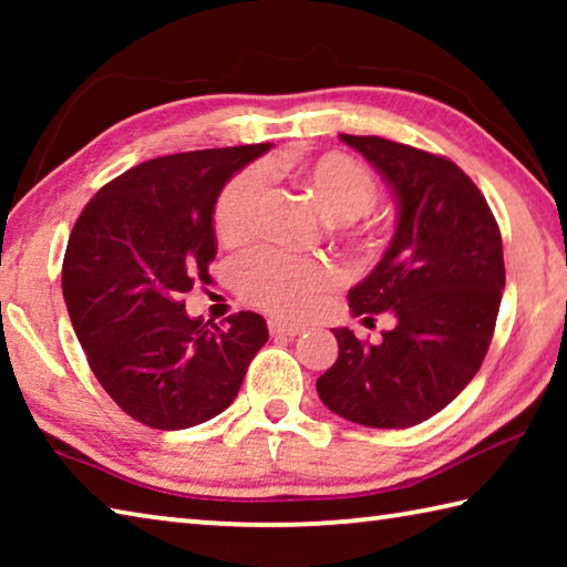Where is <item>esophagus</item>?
Wrapping results in <instances>:
<instances>
[{
  "mask_svg": "<svg viewBox=\"0 0 567 567\" xmlns=\"http://www.w3.org/2000/svg\"><path fill=\"white\" fill-rule=\"evenodd\" d=\"M267 328H270L272 338H297V334L305 332L302 324H292V322H285V320H270V322H267Z\"/></svg>",
  "mask_w": 567,
  "mask_h": 567,
  "instance_id": "obj_1",
  "label": "esophagus"
}]
</instances>
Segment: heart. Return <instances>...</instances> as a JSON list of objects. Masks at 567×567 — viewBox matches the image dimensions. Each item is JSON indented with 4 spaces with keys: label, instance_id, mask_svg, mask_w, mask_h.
Segmentation results:
<instances>
[{
    "label": "heart",
    "instance_id": "heart-1",
    "mask_svg": "<svg viewBox=\"0 0 567 567\" xmlns=\"http://www.w3.org/2000/svg\"><path fill=\"white\" fill-rule=\"evenodd\" d=\"M302 182L330 217L352 219L368 213L378 197L375 177L358 159L328 152L307 159L300 167ZM265 175L260 167L239 172L219 192L213 225L223 243H239L257 225L262 207ZM332 272L318 260H297L272 249H255L235 265L237 292L247 302L265 307L282 318H300L310 312L330 287Z\"/></svg>",
    "mask_w": 567,
    "mask_h": 567
}]
</instances>
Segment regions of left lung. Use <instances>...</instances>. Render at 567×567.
I'll return each instance as SVG.
<instances>
[{
  "instance_id": "obj_1",
  "label": "left lung",
  "mask_w": 567,
  "mask_h": 567,
  "mask_svg": "<svg viewBox=\"0 0 567 567\" xmlns=\"http://www.w3.org/2000/svg\"><path fill=\"white\" fill-rule=\"evenodd\" d=\"M378 169L398 205L390 245L350 310L385 312L378 344L334 328L340 352L318 378L334 415L364 427H412L450 405L491 348L505 290L503 239L483 192L455 162L382 137L340 134Z\"/></svg>"
}]
</instances>
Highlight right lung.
<instances>
[{
	"label": "right lung",
	"instance_id": "add662e5",
	"mask_svg": "<svg viewBox=\"0 0 567 567\" xmlns=\"http://www.w3.org/2000/svg\"><path fill=\"white\" fill-rule=\"evenodd\" d=\"M270 145L182 152L132 167L94 195L70 235L62 292L107 395L142 425L185 430L233 405L267 342L262 315L217 328L182 295L209 285L213 213L235 172Z\"/></svg>",
	"mask_w": 567,
	"mask_h": 567
}]
</instances>
